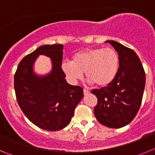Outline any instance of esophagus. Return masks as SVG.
Masks as SVG:
<instances>
[{
  "instance_id": "esophagus-1",
  "label": "esophagus",
  "mask_w": 155,
  "mask_h": 155,
  "mask_svg": "<svg viewBox=\"0 0 155 155\" xmlns=\"http://www.w3.org/2000/svg\"><path fill=\"white\" fill-rule=\"evenodd\" d=\"M83 92H84V95H86V94H89V91H87V90H86V89L83 90Z\"/></svg>"
}]
</instances>
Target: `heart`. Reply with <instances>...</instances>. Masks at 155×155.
Segmentation results:
<instances>
[{"instance_id":"obj_1","label":"heart","mask_w":155,"mask_h":155,"mask_svg":"<svg viewBox=\"0 0 155 155\" xmlns=\"http://www.w3.org/2000/svg\"><path fill=\"white\" fill-rule=\"evenodd\" d=\"M120 58L112 48L85 49L76 53L72 62L64 61L61 65L70 83L76 84L83 78L84 72L88 82L100 87L111 84L119 71Z\"/></svg>"}]
</instances>
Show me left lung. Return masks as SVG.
<instances>
[{"mask_svg": "<svg viewBox=\"0 0 155 155\" xmlns=\"http://www.w3.org/2000/svg\"><path fill=\"white\" fill-rule=\"evenodd\" d=\"M120 58L118 74L113 82L91 91L98 98L95 118L110 128H121L134 119L140 109L145 87V73L140 58L133 50L108 40Z\"/></svg>", "mask_w": 155, "mask_h": 155, "instance_id": "1", "label": "left lung"}]
</instances>
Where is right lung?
Listing matches in <instances>:
<instances>
[{
    "label": "right lung",
    "instance_id": "add662e5",
    "mask_svg": "<svg viewBox=\"0 0 155 155\" xmlns=\"http://www.w3.org/2000/svg\"><path fill=\"white\" fill-rule=\"evenodd\" d=\"M63 49L61 44L39 46L21 60L15 74L16 98L23 113L35 126L49 131L67 127L84 96L81 87L66 81L61 68ZM39 55L51 59L52 70L46 75H38L33 70Z\"/></svg>",
    "mask_w": 155,
    "mask_h": 155
}]
</instances>
